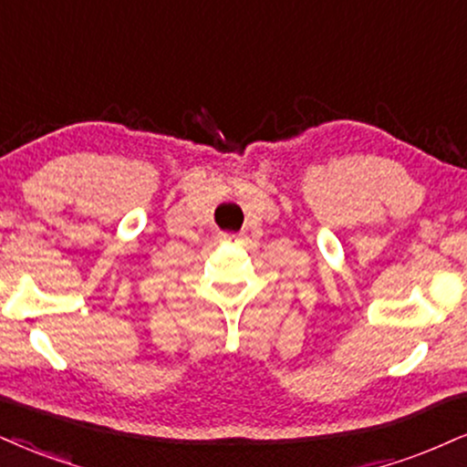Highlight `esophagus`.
<instances>
[{
  "label": "esophagus",
  "mask_w": 467,
  "mask_h": 467,
  "mask_svg": "<svg viewBox=\"0 0 467 467\" xmlns=\"http://www.w3.org/2000/svg\"><path fill=\"white\" fill-rule=\"evenodd\" d=\"M218 240H221V243H234V244H238L240 240V235L238 234H229V232H221L218 234Z\"/></svg>",
  "instance_id": "esophagus-1"
}]
</instances>
